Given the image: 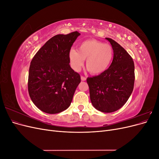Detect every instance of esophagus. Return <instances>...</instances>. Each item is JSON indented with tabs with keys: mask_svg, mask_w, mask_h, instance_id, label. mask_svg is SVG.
Wrapping results in <instances>:
<instances>
[{
	"mask_svg": "<svg viewBox=\"0 0 159 159\" xmlns=\"http://www.w3.org/2000/svg\"><path fill=\"white\" fill-rule=\"evenodd\" d=\"M81 80H82V81H85V80H86V78H85L84 76L81 75Z\"/></svg>",
	"mask_w": 159,
	"mask_h": 159,
	"instance_id": "obj_1",
	"label": "esophagus"
}]
</instances>
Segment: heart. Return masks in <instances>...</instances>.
<instances>
[{"label": "heart", "mask_w": 159, "mask_h": 159, "mask_svg": "<svg viewBox=\"0 0 159 159\" xmlns=\"http://www.w3.org/2000/svg\"><path fill=\"white\" fill-rule=\"evenodd\" d=\"M68 55L70 64L75 71H80L86 60L85 66L89 73L98 75L109 68L113 57V50L108 44L89 39L80 43L79 50L70 49Z\"/></svg>", "instance_id": "heart-1"}]
</instances>
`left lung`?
Wrapping results in <instances>:
<instances>
[{"instance_id": "obj_1", "label": "left lung", "mask_w": 159, "mask_h": 159, "mask_svg": "<svg viewBox=\"0 0 159 159\" xmlns=\"http://www.w3.org/2000/svg\"><path fill=\"white\" fill-rule=\"evenodd\" d=\"M106 39L113 50L112 63L102 74L88 78L87 83L93 107L103 113H111L123 107L133 92L134 65L121 45L111 38Z\"/></svg>"}]
</instances>
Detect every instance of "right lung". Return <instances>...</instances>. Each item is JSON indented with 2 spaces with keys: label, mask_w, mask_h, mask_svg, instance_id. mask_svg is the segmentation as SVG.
<instances>
[{
  "label": "right lung",
  "mask_w": 159,
  "mask_h": 159,
  "mask_svg": "<svg viewBox=\"0 0 159 159\" xmlns=\"http://www.w3.org/2000/svg\"><path fill=\"white\" fill-rule=\"evenodd\" d=\"M80 35L75 31L53 36L30 62L28 93L34 104L46 113H58L68 109L80 83V75L71 69L68 55Z\"/></svg>",
  "instance_id": "obj_1"
}]
</instances>
